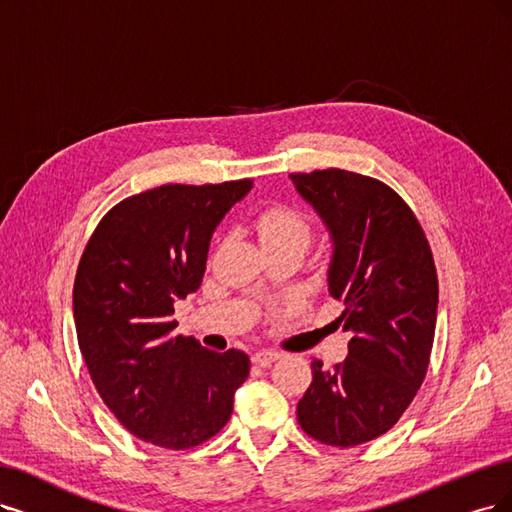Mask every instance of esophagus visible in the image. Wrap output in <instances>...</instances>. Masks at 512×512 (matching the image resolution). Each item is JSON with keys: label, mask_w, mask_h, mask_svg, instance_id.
I'll return each instance as SVG.
<instances>
[{"label": "esophagus", "mask_w": 512, "mask_h": 512, "mask_svg": "<svg viewBox=\"0 0 512 512\" xmlns=\"http://www.w3.org/2000/svg\"><path fill=\"white\" fill-rule=\"evenodd\" d=\"M278 358H280V354L274 350H259L251 356V361L259 367H270L274 361H278Z\"/></svg>", "instance_id": "34e87169"}]
</instances>
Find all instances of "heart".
Masks as SVG:
<instances>
[{
    "label": "heart",
    "mask_w": 512,
    "mask_h": 512,
    "mask_svg": "<svg viewBox=\"0 0 512 512\" xmlns=\"http://www.w3.org/2000/svg\"><path fill=\"white\" fill-rule=\"evenodd\" d=\"M255 230L263 249L295 244L306 251L314 236V225L310 217L289 204H270L259 211L255 217Z\"/></svg>",
    "instance_id": "b5f03b06"
}]
</instances>
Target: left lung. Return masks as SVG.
Wrapping results in <instances>:
<instances>
[{
    "label": "left lung",
    "mask_w": 512,
    "mask_h": 512,
    "mask_svg": "<svg viewBox=\"0 0 512 512\" xmlns=\"http://www.w3.org/2000/svg\"><path fill=\"white\" fill-rule=\"evenodd\" d=\"M333 236L329 293L344 304L348 358L325 369L297 403L308 437L356 447L382 437L418 394L437 325L439 280L428 238L390 185L342 168L291 175Z\"/></svg>",
    "instance_id": "obj_1"
}]
</instances>
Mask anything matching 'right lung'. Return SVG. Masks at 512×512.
Masks as SVG:
<instances>
[{
    "mask_svg": "<svg viewBox=\"0 0 512 512\" xmlns=\"http://www.w3.org/2000/svg\"><path fill=\"white\" fill-rule=\"evenodd\" d=\"M253 179L168 183L105 213L73 285L78 344L92 384L118 422L164 449H192L227 424L249 375L240 350L213 352L175 335V301L194 293L213 230Z\"/></svg>",
    "mask_w": 512,
    "mask_h": 512,
    "instance_id": "add662e5",
    "label": "right lung"
}]
</instances>
